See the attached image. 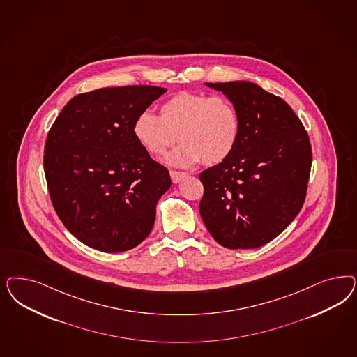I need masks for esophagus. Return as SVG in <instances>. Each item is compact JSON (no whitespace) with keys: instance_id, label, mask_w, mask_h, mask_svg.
Wrapping results in <instances>:
<instances>
[{"instance_id":"1","label":"esophagus","mask_w":357,"mask_h":357,"mask_svg":"<svg viewBox=\"0 0 357 357\" xmlns=\"http://www.w3.org/2000/svg\"><path fill=\"white\" fill-rule=\"evenodd\" d=\"M169 174H171V178H172L173 183L174 184H177V183H180L184 177H186L188 176V173L186 172H180V171H171L169 172Z\"/></svg>"}]
</instances>
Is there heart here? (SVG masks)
Here are the masks:
<instances>
[{
  "instance_id": "b5f03b06",
  "label": "heart",
  "mask_w": 357,
  "mask_h": 357,
  "mask_svg": "<svg viewBox=\"0 0 357 357\" xmlns=\"http://www.w3.org/2000/svg\"><path fill=\"white\" fill-rule=\"evenodd\" d=\"M132 131L139 144L153 156L164 155L180 140L183 144L167 156L171 165L185 168L201 160L215 165L235 150L241 118L226 97L180 92L161 104L159 116L140 113Z\"/></svg>"
}]
</instances>
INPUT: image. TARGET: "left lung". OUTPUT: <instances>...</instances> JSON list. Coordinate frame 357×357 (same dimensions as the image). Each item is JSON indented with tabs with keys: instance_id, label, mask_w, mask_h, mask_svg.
I'll list each match as a JSON object with an SVG mask.
<instances>
[{
	"instance_id": "1",
	"label": "left lung",
	"mask_w": 357,
	"mask_h": 357,
	"mask_svg": "<svg viewBox=\"0 0 357 357\" xmlns=\"http://www.w3.org/2000/svg\"><path fill=\"white\" fill-rule=\"evenodd\" d=\"M227 96L241 118L230 156L199 174V214L217 242L230 250L273 241L298 215L311 169L310 140L282 98L250 81L205 82Z\"/></svg>"
}]
</instances>
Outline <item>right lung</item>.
I'll return each mask as SVG.
<instances>
[{"label":"right lung","instance_id":"right-lung-1","mask_svg":"<svg viewBox=\"0 0 357 357\" xmlns=\"http://www.w3.org/2000/svg\"><path fill=\"white\" fill-rule=\"evenodd\" d=\"M165 92L130 85L82 93L47 135L43 164L52 205L67 230L94 250H131L153 227L171 177L139 144L132 126Z\"/></svg>","mask_w":357,"mask_h":357}]
</instances>
